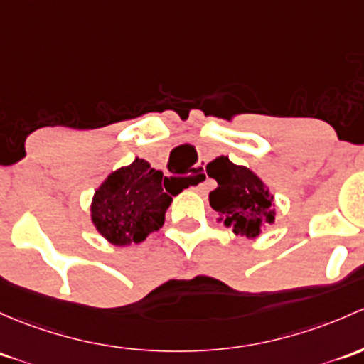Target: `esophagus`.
<instances>
[{
    "instance_id": "esophagus-1",
    "label": "esophagus",
    "mask_w": 364,
    "mask_h": 364,
    "mask_svg": "<svg viewBox=\"0 0 364 364\" xmlns=\"http://www.w3.org/2000/svg\"><path fill=\"white\" fill-rule=\"evenodd\" d=\"M204 178H205L204 167H197V169H195V179H197V181H200L197 185V192H200V193H204L205 190H208V185H205Z\"/></svg>"
}]
</instances>
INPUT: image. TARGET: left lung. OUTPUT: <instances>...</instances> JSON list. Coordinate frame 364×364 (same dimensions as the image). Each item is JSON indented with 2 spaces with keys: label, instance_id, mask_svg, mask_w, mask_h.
<instances>
[{
  "label": "left lung",
  "instance_id": "left-lung-1",
  "mask_svg": "<svg viewBox=\"0 0 364 364\" xmlns=\"http://www.w3.org/2000/svg\"><path fill=\"white\" fill-rule=\"evenodd\" d=\"M218 186L209 193V204L220 214L218 221L232 227L235 235L255 239L275 220L274 195L251 169L235 166L228 156H216L205 167Z\"/></svg>",
  "mask_w": 364,
  "mask_h": 364
}]
</instances>
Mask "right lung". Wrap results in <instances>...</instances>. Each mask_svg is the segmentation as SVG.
Returning a JSON list of instances; mask_svg holds the SVG:
<instances>
[{"label": "right lung", "instance_id": "1", "mask_svg": "<svg viewBox=\"0 0 364 364\" xmlns=\"http://www.w3.org/2000/svg\"><path fill=\"white\" fill-rule=\"evenodd\" d=\"M162 179V171L143 159L112 172L92 198L90 216L97 232L113 246H129L159 230L172 202Z\"/></svg>", "mask_w": 364, "mask_h": 364}]
</instances>
